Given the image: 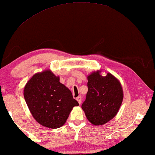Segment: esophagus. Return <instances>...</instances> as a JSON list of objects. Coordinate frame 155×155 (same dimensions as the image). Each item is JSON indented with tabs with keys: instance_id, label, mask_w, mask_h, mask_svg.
Returning a JSON list of instances; mask_svg holds the SVG:
<instances>
[{
	"instance_id": "34e87169",
	"label": "esophagus",
	"mask_w": 155,
	"mask_h": 155,
	"mask_svg": "<svg viewBox=\"0 0 155 155\" xmlns=\"http://www.w3.org/2000/svg\"><path fill=\"white\" fill-rule=\"evenodd\" d=\"M76 100H77L78 101V103H79V104H80L82 103V96H78V97L76 98Z\"/></svg>"
}]
</instances>
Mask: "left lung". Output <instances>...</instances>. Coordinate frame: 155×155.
Segmentation results:
<instances>
[{
    "label": "left lung",
    "instance_id": "8db88e82",
    "mask_svg": "<svg viewBox=\"0 0 155 155\" xmlns=\"http://www.w3.org/2000/svg\"><path fill=\"white\" fill-rule=\"evenodd\" d=\"M87 80L88 91L82 108L91 124L103 125L118 113L124 96L122 85L111 73L102 76L99 71L89 75Z\"/></svg>",
    "mask_w": 155,
    "mask_h": 155
}]
</instances>
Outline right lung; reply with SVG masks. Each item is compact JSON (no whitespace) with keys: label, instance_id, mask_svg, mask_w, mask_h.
Listing matches in <instances>:
<instances>
[{"label":"right lung","instance_id":"1","mask_svg":"<svg viewBox=\"0 0 155 155\" xmlns=\"http://www.w3.org/2000/svg\"><path fill=\"white\" fill-rule=\"evenodd\" d=\"M24 96L29 110L42 126L57 129L66 122L74 106L79 105L71 91L50 70L35 74L26 83Z\"/></svg>","mask_w":155,"mask_h":155}]
</instances>
